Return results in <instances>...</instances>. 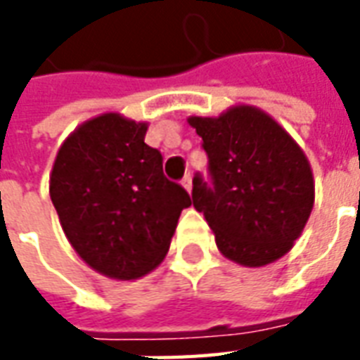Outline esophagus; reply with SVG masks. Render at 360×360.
Segmentation results:
<instances>
[{
  "mask_svg": "<svg viewBox=\"0 0 360 360\" xmlns=\"http://www.w3.org/2000/svg\"><path fill=\"white\" fill-rule=\"evenodd\" d=\"M181 185H183V187L187 188L188 193H191V188H193V177H191V175H185V177H183V179H181Z\"/></svg>",
  "mask_w": 360,
  "mask_h": 360,
  "instance_id": "obj_1",
  "label": "esophagus"
}]
</instances>
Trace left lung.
Here are the masks:
<instances>
[{
  "label": "left lung",
  "instance_id": "8db88e82",
  "mask_svg": "<svg viewBox=\"0 0 360 360\" xmlns=\"http://www.w3.org/2000/svg\"><path fill=\"white\" fill-rule=\"evenodd\" d=\"M188 123L208 156V181L196 173L193 204L221 255L250 268L283 257L314 204V179L299 144L250 105Z\"/></svg>",
  "mask_w": 360,
  "mask_h": 360
}]
</instances>
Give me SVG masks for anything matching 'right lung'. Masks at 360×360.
<instances>
[{
    "instance_id": "obj_1",
    "label": "right lung",
    "mask_w": 360,
    "mask_h": 360,
    "mask_svg": "<svg viewBox=\"0 0 360 360\" xmlns=\"http://www.w3.org/2000/svg\"><path fill=\"white\" fill-rule=\"evenodd\" d=\"M146 123L119 113L86 121L59 148L51 202L79 257L108 278L136 279L169 250L191 196L164 175Z\"/></svg>"
}]
</instances>
